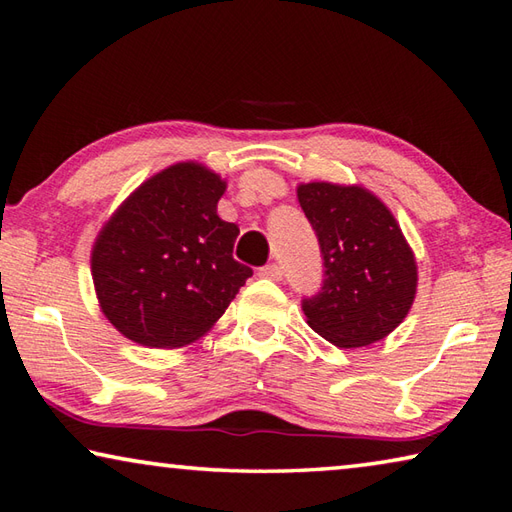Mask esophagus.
I'll list each match as a JSON object with an SVG mask.
<instances>
[{
	"instance_id": "esophagus-1",
	"label": "esophagus",
	"mask_w": 512,
	"mask_h": 512,
	"mask_svg": "<svg viewBox=\"0 0 512 512\" xmlns=\"http://www.w3.org/2000/svg\"><path fill=\"white\" fill-rule=\"evenodd\" d=\"M281 275H284V273H281V266L279 264H266V266L259 268V277H264V279L279 281Z\"/></svg>"
}]
</instances>
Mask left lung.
<instances>
[{
    "label": "left lung",
    "mask_w": 512,
    "mask_h": 512,
    "mask_svg": "<svg viewBox=\"0 0 512 512\" xmlns=\"http://www.w3.org/2000/svg\"><path fill=\"white\" fill-rule=\"evenodd\" d=\"M297 195L323 262L319 292L301 301L310 328L336 347L385 339L407 317L418 284L394 215L361 187L310 182Z\"/></svg>",
    "instance_id": "1"
}]
</instances>
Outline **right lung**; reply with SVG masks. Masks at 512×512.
Here are the masks:
<instances>
[{
    "label": "right lung",
    "mask_w": 512,
    "mask_h": 512,
    "mask_svg": "<svg viewBox=\"0 0 512 512\" xmlns=\"http://www.w3.org/2000/svg\"><path fill=\"white\" fill-rule=\"evenodd\" d=\"M224 189L220 176L182 162L147 180L105 224L92 277L105 317L127 339L193 343L253 275L233 257L239 228L217 215Z\"/></svg>",
    "instance_id": "right-lung-1"
}]
</instances>
